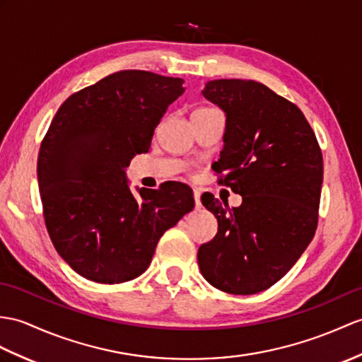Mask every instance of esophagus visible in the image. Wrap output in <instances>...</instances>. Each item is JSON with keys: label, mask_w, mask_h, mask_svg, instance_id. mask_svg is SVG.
<instances>
[{"label": "esophagus", "mask_w": 362, "mask_h": 362, "mask_svg": "<svg viewBox=\"0 0 362 362\" xmlns=\"http://www.w3.org/2000/svg\"><path fill=\"white\" fill-rule=\"evenodd\" d=\"M192 196H194V204H196V209H199L202 206V202H200V191L197 188L192 189Z\"/></svg>", "instance_id": "obj_1"}]
</instances>
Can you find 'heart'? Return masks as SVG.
Returning <instances> with one entry per match:
<instances>
[{
	"instance_id": "1",
	"label": "heart",
	"mask_w": 362,
	"mask_h": 362,
	"mask_svg": "<svg viewBox=\"0 0 362 362\" xmlns=\"http://www.w3.org/2000/svg\"><path fill=\"white\" fill-rule=\"evenodd\" d=\"M200 109H208V107H200Z\"/></svg>"
}]
</instances>
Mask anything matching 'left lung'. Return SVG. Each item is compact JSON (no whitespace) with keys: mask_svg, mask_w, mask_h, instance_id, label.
Masks as SVG:
<instances>
[{"mask_svg":"<svg viewBox=\"0 0 362 362\" xmlns=\"http://www.w3.org/2000/svg\"><path fill=\"white\" fill-rule=\"evenodd\" d=\"M202 94L226 115L213 170L242 204L202 196L219 226L199 248V268L217 290L255 295L284 277L315 236L322 153L300 109L262 83L213 80Z\"/></svg>","mask_w":362,"mask_h":362,"instance_id":"1","label":"left lung"}]
</instances>
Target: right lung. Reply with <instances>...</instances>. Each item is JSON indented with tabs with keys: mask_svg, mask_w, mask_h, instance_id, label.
<instances>
[{
	"mask_svg": "<svg viewBox=\"0 0 362 362\" xmlns=\"http://www.w3.org/2000/svg\"><path fill=\"white\" fill-rule=\"evenodd\" d=\"M183 80L120 71L75 92L41 141L37 175L46 228L75 273L98 284L136 279L166 230L194 208L185 183L129 189L124 170L148 153Z\"/></svg>",
	"mask_w": 362,
	"mask_h": 362,
	"instance_id": "right-lung-1",
	"label": "right lung"
}]
</instances>
